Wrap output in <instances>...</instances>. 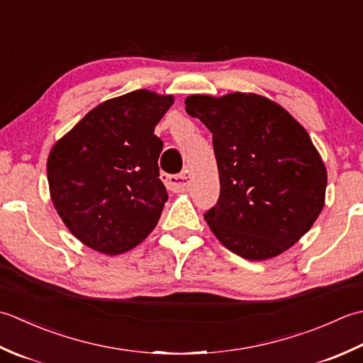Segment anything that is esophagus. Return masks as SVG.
I'll use <instances>...</instances> for the list:
<instances>
[{"label":"esophagus","instance_id":"1","mask_svg":"<svg viewBox=\"0 0 363 363\" xmlns=\"http://www.w3.org/2000/svg\"><path fill=\"white\" fill-rule=\"evenodd\" d=\"M162 182H164L166 186L172 191L182 192V191H188L191 186V174L188 171H183L182 174L177 175H162Z\"/></svg>","mask_w":363,"mask_h":363}]
</instances>
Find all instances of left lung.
<instances>
[{
    "label": "left lung",
    "instance_id": "8db88e82",
    "mask_svg": "<svg viewBox=\"0 0 363 363\" xmlns=\"http://www.w3.org/2000/svg\"><path fill=\"white\" fill-rule=\"evenodd\" d=\"M184 105L213 133L220 194L203 218L214 236L246 260L285 252L326 201L328 171L307 130L254 92L194 94Z\"/></svg>",
    "mask_w": 363,
    "mask_h": 363
}]
</instances>
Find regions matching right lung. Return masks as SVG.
Segmentation results:
<instances>
[{
  "instance_id": "add662e5",
  "label": "right lung",
  "mask_w": 363,
  "mask_h": 363,
  "mask_svg": "<svg viewBox=\"0 0 363 363\" xmlns=\"http://www.w3.org/2000/svg\"><path fill=\"white\" fill-rule=\"evenodd\" d=\"M174 95L139 89L89 111L56 140L50 197L70 233L105 255L128 252L157 227L167 201L155 127Z\"/></svg>"
}]
</instances>
